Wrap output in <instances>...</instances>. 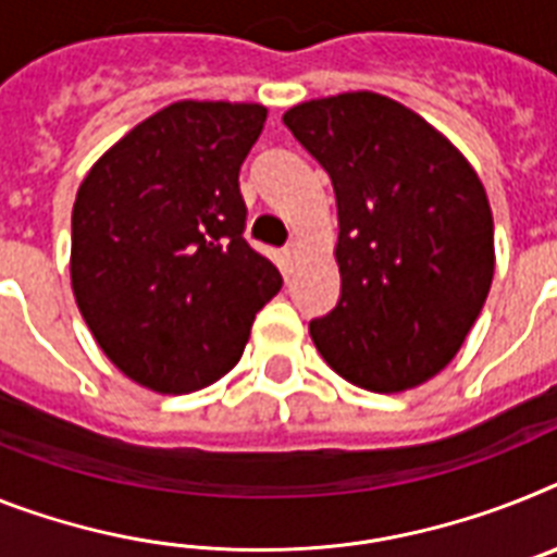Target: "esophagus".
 Instances as JSON below:
<instances>
[{
    "label": "esophagus",
    "mask_w": 557,
    "mask_h": 557,
    "mask_svg": "<svg viewBox=\"0 0 557 557\" xmlns=\"http://www.w3.org/2000/svg\"><path fill=\"white\" fill-rule=\"evenodd\" d=\"M297 255H300V243L297 240H292L286 246V249H283V260H286L288 265H294V260H297Z\"/></svg>",
    "instance_id": "esophagus-1"
}]
</instances>
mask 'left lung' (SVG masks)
<instances>
[{"mask_svg":"<svg viewBox=\"0 0 557 557\" xmlns=\"http://www.w3.org/2000/svg\"><path fill=\"white\" fill-rule=\"evenodd\" d=\"M283 124L336 195L339 302L308 322L350 385L396 394L436 376L479 320L493 283V212L473 166L399 101L343 92Z\"/></svg>","mask_w":557,"mask_h":557,"instance_id":"1","label":"left lung"}]
</instances>
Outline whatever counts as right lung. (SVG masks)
<instances>
[{
    "label": "right lung",
    "mask_w": 557,
    "mask_h": 557,
    "mask_svg": "<svg viewBox=\"0 0 557 557\" xmlns=\"http://www.w3.org/2000/svg\"><path fill=\"white\" fill-rule=\"evenodd\" d=\"M265 107L177 101L98 158L73 203L70 277L110 362L158 394L237 366L283 277L246 232L240 166Z\"/></svg>",
    "instance_id": "1"
}]
</instances>
